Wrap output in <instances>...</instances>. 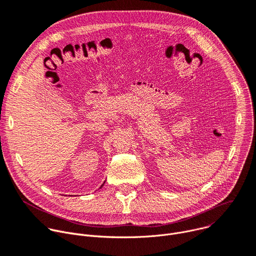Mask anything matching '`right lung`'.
<instances>
[{"instance_id":"right-lung-1","label":"right lung","mask_w":256,"mask_h":256,"mask_svg":"<svg viewBox=\"0 0 256 256\" xmlns=\"http://www.w3.org/2000/svg\"><path fill=\"white\" fill-rule=\"evenodd\" d=\"M104 183H102V186H100V188H102V186H104Z\"/></svg>"}]
</instances>
